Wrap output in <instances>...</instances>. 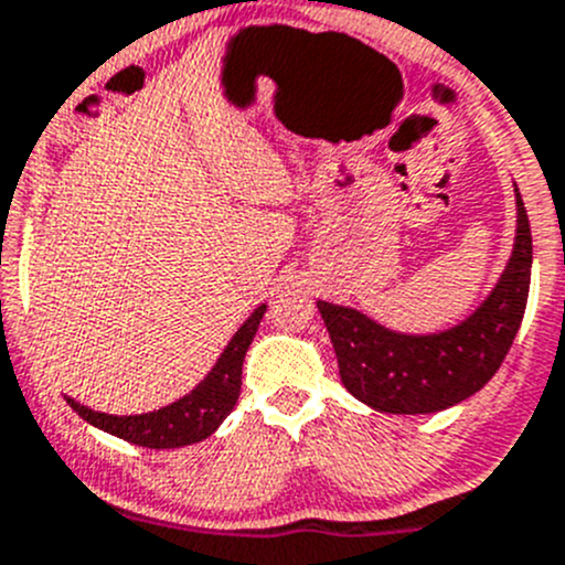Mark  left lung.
Here are the masks:
<instances>
[{
  "label": "left lung",
  "mask_w": 565,
  "mask_h": 565,
  "mask_svg": "<svg viewBox=\"0 0 565 565\" xmlns=\"http://www.w3.org/2000/svg\"><path fill=\"white\" fill-rule=\"evenodd\" d=\"M533 236L516 189V238L491 294L445 332L406 334L354 307L318 301L343 387L387 415H431L478 393L505 360L527 307Z\"/></svg>",
  "instance_id": "obj_1"
}]
</instances>
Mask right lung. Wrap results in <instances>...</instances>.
<instances>
[{"label":"right lung","mask_w":565,"mask_h":565,"mask_svg":"<svg viewBox=\"0 0 565 565\" xmlns=\"http://www.w3.org/2000/svg\"><path fill=\"white\" fill-rule=\"evenodd\" d=\"M266 305L255 307L253 316L238 327L231 343L220 354L216 365L211 367L209 376L198 384L189 395L178 398L175 404L161 406L145 415H106V412H93L87 406L76 404L74 398H65L71 409L100 431L120 437L126 443L139 445V448H183L209 439L216 428L222 426L227 415L236 406L238 393H242V365L247 356L249 343H253L258 323L264 318Z\"/></svg>","instance_id":"right-lung-1"}]
</instances>
